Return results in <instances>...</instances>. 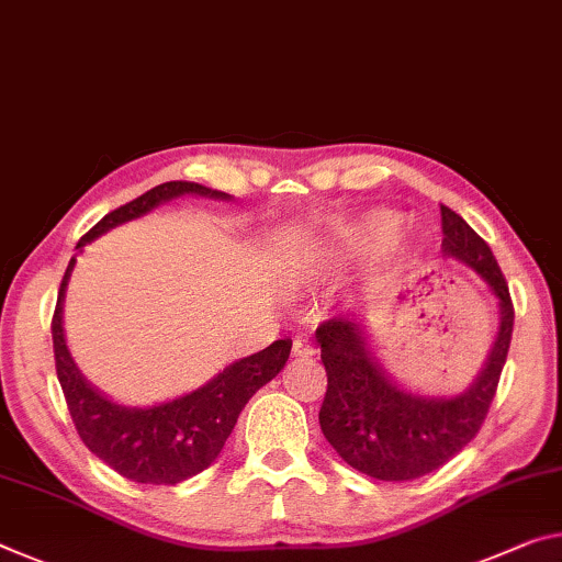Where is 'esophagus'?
I'll use <instances>...</instances> for the list:
<instances>
[{
	"mask_svg": "<svg viewBox=\"0 0 562 562\" xmlns=\"http://www.w3.org/2000/svg\"><path fill=\"white\" fill-rule=\"evenodd\" d=\"M292 355H295V358H313L315 347L310 345L305 337H295V340H292Z\"/></svg>",
	"mask_w": 562,
	"mask_h": 562,
	"instance_id": "obj_1",
	"label": "esophagus"
}]
</instances>
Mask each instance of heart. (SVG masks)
<instances>
[{
    "instance_id": "obj_1",
    "label": "heart",
    "mask_w": 562,
    "mask_h": 562,
    "mask_svg": "<svg viewBox=\"0 0 562 562\" xmlns=\"http://www.w3.org/2000/svg\"><path fill=\"white\" fill-rule=\"evenodd\" d=\"M405 220L393 210H370L358 220L347 222L337 229L335 243L329 247V262L337 267L352 265L378 257L380 252L395 243L403 235ZM407 249H400V260H407Z\"/></svg>"
}]
</instances>
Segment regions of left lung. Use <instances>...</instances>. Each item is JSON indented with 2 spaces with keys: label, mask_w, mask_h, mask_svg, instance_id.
Returning <instances> with one entry per match:
<instances>
[{
  "label": "left lung",
  "mask_w": 562,
  "mask_h": 562,
  "mask_svg": "<svg viewBox=\"0 0 562 562\" xmlns=\"http://www.w3.org/2000/svg\"><path fill=\"white\" fill-rule=\"evenodd\" d=\"M442 255L470 267L497 300V335L475 380L458 395H423L400 385L380 360L372 333L355 319L317 327L327 372L319 427L347 465L375 480H415L445 465L475 438L493 403L513 337V302L493 252L450 207Z\"/></svg>",
  "instance_id": "1"
}]
</instances>
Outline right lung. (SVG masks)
<instances>
[{
    "label": "right lung",
    "mask_w": 562,
    "mask_h": 562,
    "mask_svg": "<svg viewBox=\"0 0 562 562\" xmlns=\"http://www.w3.org/2000/svg\"><path fill=\"white\" fill-rule=\"evenodd\" d=\"M233 200V194L212 190L198 182H165L142 194V198L122 204L120 210L104 215L77 243V255L92 239L102 237L124 222L139 220L157 210L159 204L187 198ZM77 255L69 260L65 280H61L57 310L52 317V342H55L57 378L65 393L69 415H72L79 438L122 477L145 485H177L182 480L210 468L220 450L225 448L229 432L247 400L267 385L284 368L290 358L292 340H274L265 350L249 358L229 362L215 378L204 382L192 393L147 407L122 405L97 390L82 372L67 347L65 337V295L67 284L77 265Z\"/></svg>",
    "instance_id": "1"
}]
</instances>
